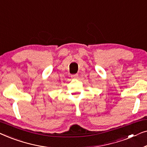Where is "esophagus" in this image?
I'll return each mask as SVG.
<instances>
[{
  "label": "esophagus",
  "instance_id": "obj_1",
  "mask_svg": "<svg viewBox=\"0 0 147 147\" xmlns=\"http://www.w3.org/2000/svg\"><path fill=\"white\" fill-rule=\"evenodd\" d=\"M71 77L73 79H77L78 78V74H74V75H71Z\"/></svg>",
  "mask_w": 147,
  "mask_h": 147
}]
</instances>
